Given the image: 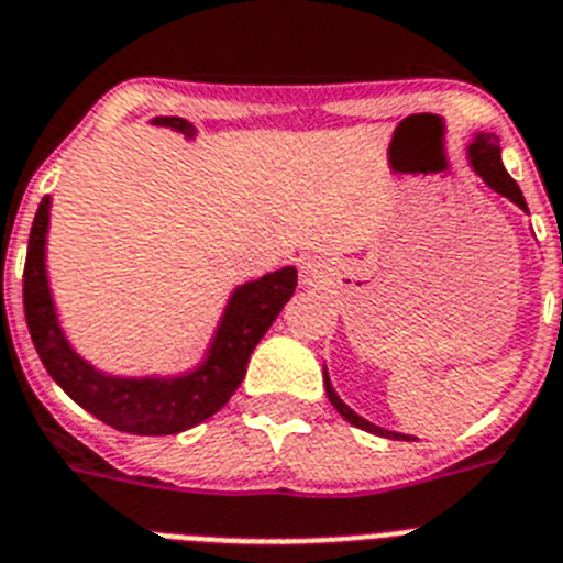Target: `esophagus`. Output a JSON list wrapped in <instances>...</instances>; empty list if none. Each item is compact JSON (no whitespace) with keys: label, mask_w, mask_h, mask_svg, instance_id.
I'll return each instance as SVG.
<instances>
[{"label":"esophagus","mask_w":563,"mask_h":563,"mask_svg":"<svg viewBox=\"0 0 563 563\" xmlns=\"http://www.w3.org/2000/svg\"><path fill=\"white\" fill-rule=\"evenodd\" d=\"M300 280H303V286H323L327 283V263L323 260H306L300 266Z\"/></svg>","instance_id":"obj_1"}]
</instances>
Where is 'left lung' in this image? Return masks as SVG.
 <instances>
[{"instance_id":"8db88e82","label":"left lung","mask_w":563,"mask_h":563,"mask_svg":"<svg viewBox=\"0 0 563 563\" xmlns=\"http://www.w3.org/2000/svg\"><path fill=\"white\" fill-rule=\"evenodd\" d=\"M468 158H472L474 173H477V176L483 178V181H486V185L492 187L495 194L506 196V199L518 205L520 210H527V199H523V194H520L518 181H515V178L506 173L504 162H500V147H497V139L492 135V132H477V139H474V144L468 147ZM323 385H327V396H329V401H332V408L344 416L350 424H355V428H361V431L376 433V437H387V440H413V437H408V433L385 431V428H378V424L367 422V419H361L353 408H346L344 401L338 399V393L332 390V382H329V376H327V367H323Z\"/></svg>"}]
</instances>
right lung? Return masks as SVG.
Returning a JSON list of instances; mask_svg holds the SVG:
<instances>
[{
	"instance_id": "obj_1",
	"label": "right lung",
	"mask_w": 563,
	"mask_h": 563,
	"mask_svg": "<svg viewBox=\"0 0 563 563\" xmlns=\"http://www.w3.org/2000/svg\"><path fill=\"white\" fill-rule=\"evenodd\" d=\"M158 126H170L187 139H194V123L185 118H155ZM48 208L52 196H43L36 208L34 225L29 236V257L22 274V303L29 321L31 341L36 355L71 399L100 422L123 433L139 437H167L181 433L205 422L225 405L240 382L245 367L266 335L274 318L289 303L297 286V268L286 266L280 272L263 274L260 280L236 286L225 306V314L210 341L205 361L185 376L173 378H121L95 369L86 358L71 350L59 329L54 312L48 274H45V234H48Z\"/></svg>"
}]
</instances>
